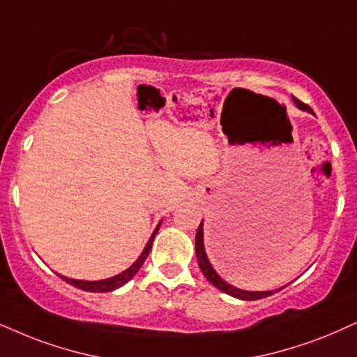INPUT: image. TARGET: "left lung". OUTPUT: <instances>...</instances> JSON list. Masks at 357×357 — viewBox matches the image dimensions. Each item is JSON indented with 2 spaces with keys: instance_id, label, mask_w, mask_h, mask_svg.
Returning <instances> with one entry per match:
<instances>
[{
  "instance_id": "obj_1",
  "label": "left lung",
  "mask_w": 357,
  "mask_h": 357,
  "mask_svg": "<svg viewBox=\"0 0 357 357\" xmlns=\"http://www.w3.org/2000/svg\"><path fill=\"white\" fill-rule=\"evenodd\" d=\"M293 100H295L296 107L301 108V110H306V112H310V114H313V110H311L306 103H303L295 97H293ZM196 257H197V264H199V268H201V272L204 273V277L209 280L212 285L218 287L220 291L227 293V295L236 296V298H241V300L252 301V300L265 298V296H270V295H273L275 291H278V290H275V291H245V290H238V288L229 285L227 282H224V280L220 278L218 273H215V270L212 268L209 260H207V255L204 250V241H202V222L199 224V227H197V232H196ZM280 290H282V288H280Z\"/></svg>"
}]
</instances>
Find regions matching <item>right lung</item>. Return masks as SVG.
Instances as JSON below:
<instances>
[{
	"mask_svg": "<svg viewBox=\"0 0 357 357\" xmlns=\"http://www.w3.org/2000/svg\"><path fill=\"white\" fill-rule=\"evenodd\" d=\"M158 229H160V224H158V227L155 229V232H153V236L150 237V241H148L145 250L142 252V255L138 257L137 261L132 265L130 268H126L125 272H121L120 275H116V277H112V278H107V280H98V282H85V280H72V278H67V277H62V275H59L62 280H66L67 283H70V285H74L75 288H80V290L84 291H93V293H105V291H112L115 290V288H120L123 287L126 282H130L139 268H142L143 261L146 260L148 254H150L151 250V245H153V238H155Z\"/></svg>",
	"mask_w": 357,
	"mask_h": 357,
	"instance_id": "obj_1",
	"label": "right lung"
}]
</instances>
